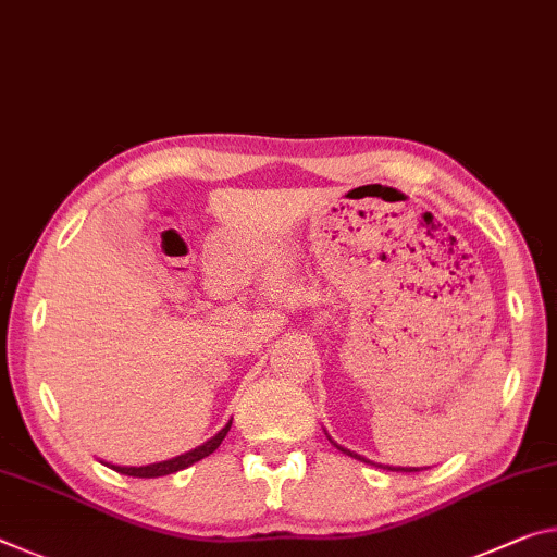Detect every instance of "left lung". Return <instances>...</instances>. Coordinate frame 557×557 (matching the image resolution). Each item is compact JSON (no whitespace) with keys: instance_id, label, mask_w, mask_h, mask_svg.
<instances>
[{"instance_id":"1","label":"left lung","mask_w":557,"mask_h":557,"mask_svg":"<svg viewBox=\"0 0 557 557\" xmlns=\"http://www.w3.org/2000/svg\"><path fill=\"white\" fill-rule=\"evenodd\" d=\"M324 434H326V431H324ZM326 438H330V441H332V436H330V434H326ZM332 444H334V446H337L342 454H347V456H351V458H357V461H364V463H372V466H379V469H384V471H401V473H413V471H423V469H413V466H384V463H374V461H369V458H364V456H359L357 451H349V448H344V446H339V444H337V441H332Z\"/></svg>"}]
</instances>
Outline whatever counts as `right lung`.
<instances>
[{
  "label": "right lung",
  "mask_w": 557,
  "mask_h": 557,
  "mask_svg": "<svg viewBox=\"0 0 557 557\" xmlns=\"http://www.w3.org/2000/svg\"><path fill=\"white\" fill-rule=\"evenodd\" d=\"M231 426H233V419L227 421L225 426L220 429L213 438H208L206 444L190 448V451H185V454L175 456V458H168V461H158V463H148V466H119V463H106V466H109V469H113L116 473L134 475V479H158V475H171L175 471L188 469V466L198 463L200 458H206V456L213 454L215 448L223 444V438L227 436V431H231Z\"/></svg>",
  "instance_id": "add662e5"
}]
</instances>
